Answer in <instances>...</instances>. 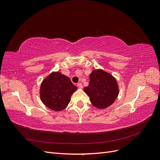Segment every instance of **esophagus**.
I'll list each match as a JSON object with an SVG mask.
<instances>
[{
  "mask_svg": "<svg viewBox=\"0 0 160 160\" xmlns=\"http://www.w3.org/2000/svg\"><path fill=\"white\" fill-rule=\"evenodd\" d=\"M77 87H78L79 88H83V85H82L81 83H77Z\"/></svg>",
  "mask_w": 160,
  "mask_h": 160,
  "instance_id": "esophagus-1",
  "label": "esophagus"
}]
</instances>
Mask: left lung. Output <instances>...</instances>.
I'll return each mask as SVG.
<instances>
[{
    "instance_id": "8db88e82",
    "label": "left lung",
    "mask_w": 160,
    "mask_h": 160,
    "mask_svg": "<svg viewBox=\"0 0 160 160\" xmlns=\"http://www.w3.org/2000/svg\"><path fill=\"white\" fill-rule=\"evenodd\" d=\"M89 84L84 88L91 103L95 108L105 109L112 104L119 94L117 81L103 70H94L89 75Z\"/></svg>"
}]
</instances>
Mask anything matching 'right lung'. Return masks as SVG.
Here are the masks:
<instances>
[{
	"label": "right lung",
	"mask_w": 160,
	"mask_h": 160,
	"mask_svg": "<svg viewBox=\"0 0 160 160\" xmlns=\"http://www.w3.org/2000/svg\"><path fill=\"white\" fill-rule=\"evenodd\" d=\"M77 87L68 77L59 72H52L43 80L41 85L40 96L42 102L54 111L64 109L71 101Z\"/></svg>",
	"instance_id": "1"
}]
</instances>
